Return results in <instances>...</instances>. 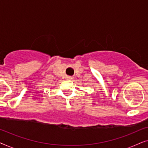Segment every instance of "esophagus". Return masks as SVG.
Listing matches in <instances>:
<instances>
[{
	"label": "esophagus",
	"instance_id": "1",
	"mask_svg": "<svg viewBox=\"0 0 148 148\" xmlns=\"http://www.w3.org/2000/svg\"><path fill=\"white\" fill-rule=\"evenodd\" d=\"M71 77H68V79H71Z\"/></svg>",
	"mask_w": 148,
	"mask_h": 148
}]
</instances>
